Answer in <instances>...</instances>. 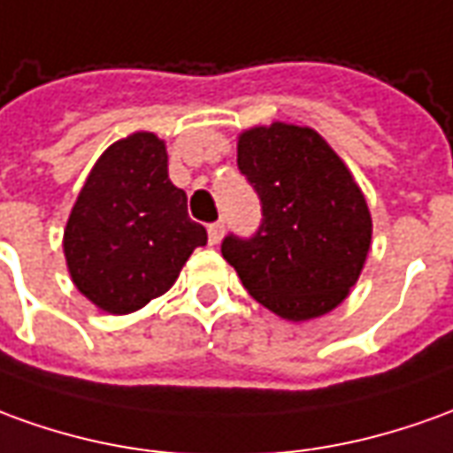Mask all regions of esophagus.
<instances>
[{
  "label": "esophagus",
  "mask_w": 453,
  "mask_h": 453,
  "mask_svg": "<svg viewBox=\"0 0 453 453\" xmlns=\"http://www.w3.org/2000/svg\"><path fill=\"white\" fill-rule=\"evenodd\" d=\"M209 244L214 246V244H219L221 242V236H224V224L221 221H214V224H209Z\"/></svg>",
  "instance_id": "obj_1"
}]
</instances>
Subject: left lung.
<instances>
[{
	"instance_id": "obj_1",
	"label": "left lung",
	"mask_w": 453,
	"mask_h": 453,
	"mask_svg": "<svg viewBox=\"0 0 453 453\" xmlns=\"http://www.w3.org/2000/svg\"><path fill=\"white\" fill-rule=\"evenodd\" d=\"M236 165L261 199L251 236L221 242L244 288L286 320L345 301L363 271L372 219L360 187L311 127L273 123L239 137Z\"/></svg>"
}]
</instances>
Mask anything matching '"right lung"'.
Listing matches in <instances>:
<instances>
[{"mask_svg": "<svg viewBox=\"0 0 453 453\" xmlns=\"http://www.w3.org/2000/svg\"><path fill=\"white\" fill-rule=\"evenodd\" d=\"M207 229L189 219L187 195L170 182L167 150L133 133L101 155L64 232L71 279L108 313H133L167 291Z\"/></svg>", "mask_w": 453, "mask_h": 453, "instance_id": "add662e5", "label": "right lung"}]
</instances>
